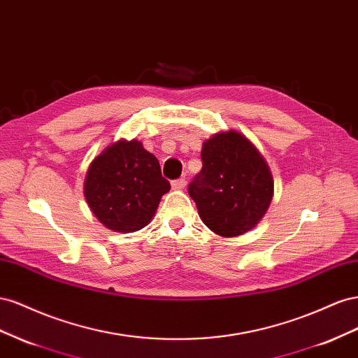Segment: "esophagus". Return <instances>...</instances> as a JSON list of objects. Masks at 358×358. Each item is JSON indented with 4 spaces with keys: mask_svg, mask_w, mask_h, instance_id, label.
<instances>
[{
    "mask_svg": "<svg viewBox=\"0 0 358 358\" xmlns=\"http://www.w3.org/2000/svg\"><path fill=\"white\" fill-rule=\"evenodd\" d=\"M186 185H187L186 178H178V180H173V181L171 182L172 189H176V190H181V189H185V187H186Z\"/></svg>",
    "mask_w": 358,
    "mask_h": 358,
    "instance_id": "obj_1",
    "label": "esophagus"
}]
</instances>
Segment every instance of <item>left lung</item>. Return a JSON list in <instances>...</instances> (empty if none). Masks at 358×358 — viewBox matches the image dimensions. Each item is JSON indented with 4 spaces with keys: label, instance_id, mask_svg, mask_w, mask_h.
Instances as JSON below:
<instances>
[{
    "label": "left lung",
    "instance_id": "obj_1",
    "mask_svg": "<svg viewBox=\"0 0 358 358\" xmlns=\"http://www.w3.org/2000/svg\"><path fill=\"white\" fill-rule=\"evenodd\" d=\"M202 169L189 185L199 217L220 237L253 229L273 199L267 162L252 142L236 130L220 131L203 142Z\"/></svg>",
    "mask_w": 358,
    "mask_h": 358
}]
</instances>
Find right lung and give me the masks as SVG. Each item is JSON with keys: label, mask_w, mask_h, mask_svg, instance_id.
Masks as SVG:
<instances>
[{"label": "right lung", "mask_w": 358, "mask_h": 358, "mask_svg": "<svg viewBox=\"0 0 358 358\" xmlns=\"http://www.w3.org/2000/svg\"><path fill=\"white\" fill-rule=\"evenodd\" d=\"M169 189L159 160L136 139H120L101 151L84 182L88 207L100 223L117 232L147 227Z\"/></svg>", "instance_id": "obj_1"}]
</instances>
